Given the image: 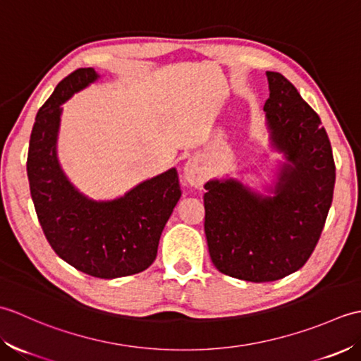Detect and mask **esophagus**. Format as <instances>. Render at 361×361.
I'll list each match as a JSON object with an SVG mask.
<instances>
[{"label": "esophagus", "instance_id": "obj_1", "mask_svg": "<svg viewBox=\"0 0 361 361\" xmlns=\"http://www.w3.org/2000/svg\"><path fill=\"white\" fill-rule=\"evenodd\" d=\"M185 180L194 188H200L203 185L204 172L197 159H189L185 164Z\"/></svg>", "mask_w": 361, "mask_h": 361}]
</instances>
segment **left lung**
Instances as JSON below:
<instances>
[{
  "label": "left lung",
  "mask_w": 361,
  "mask_h": 361,
  "mask_svg": "<svg viewBox=\"0 0 361 361\" xmlns=\"http://www.w3.org/2000/svg\"><path fill=\"white\" fill-rule=\"evenodd\" d=\"M264 110L271 140L286 153L274 197L239 181L204 185V234L219 271L250 282H271L299 270L323 233L335 188L332 145L317 111L293 83L267 71Z\"/></svg>",
  "instance_id": "1"
}]
</instances>
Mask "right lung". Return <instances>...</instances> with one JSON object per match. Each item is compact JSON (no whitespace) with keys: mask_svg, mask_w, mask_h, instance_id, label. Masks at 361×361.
<instances>
[{"mask_svg":"<svg viewBox=\"0 0 361 361\" xmlns=\"http://www.w3.org/2000/svg\"><path fill=\"white\" fill-rule=\"evenodd\" d=\"M96 79L93 68H79L59 83L37 113L26 169L30 197L51 248L79 271L113 279L152 265L181 190L175 169L102 203L88 200L66 180L56 157L62 104Z\"/></svg>","mask_w":361,"mask_h":361,"instance_id":"1","label":"right lung"}]
</instances>
